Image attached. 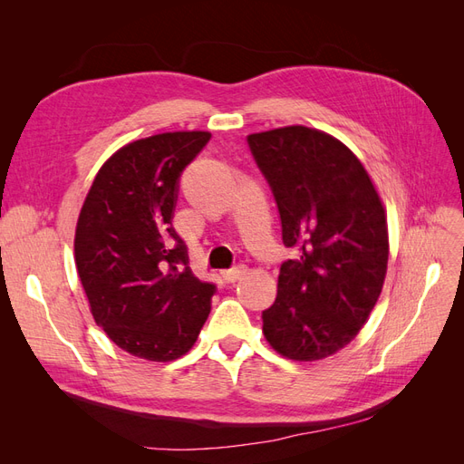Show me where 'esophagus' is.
<instances>
[{"label":"esophagus","mask_w":464,"mask_h":464,"mask_svg":"<svg viewBox=\"0 0 464 464\" xmlns=\"http://www.w3.org/2000/svg\"><path fill=\"white\" fill-rule=\"evenodd\" d=\"M242 275H246V266L244 265H236V266H232V269H228V271H222V280H224V283H236V280L240 278Z\"/></svg>","instance_id":"1"}]
</instances>
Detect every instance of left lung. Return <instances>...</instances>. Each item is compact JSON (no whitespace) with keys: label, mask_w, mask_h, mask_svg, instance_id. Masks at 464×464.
Masks as SVG:
<instances>
[{"label":"left lung","mask_w":464,"mask_h":464,"mask_svg":"<svg viewBox=\"0 0 464 464\" xmlns=\"http://www.w3.org/2000/svg\"><path fill=\"white\" fill-rule=\"evenodd\" d=\"M283 224L298 251L280 265L276 300L263 312L265 339L290 360L344 348L382 294L387 218L362 162L334 137L292 125L247 137Z\"/></svg>","instance_id":"left-lung-1"}]
</instances>
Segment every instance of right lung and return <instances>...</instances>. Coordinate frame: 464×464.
Instances as JSON below:
<instances>
[{"label": "right lung", "mask_w": 464, "mask_h": 464, "mask_svg": "<svg viewBox=\"0 0 464 464\" xmlns=\"http://www.w3.org/2000/svg\"><path fill=\"white\" fill-rule=\"evenodd\" d=\"M210 133H160L125 145L96 174L75 230L77 273L96 325L152 362L198 341L217 285L193 275L172 227L179 178Z\"/></svg>", "instance_id": "add662e5"}]
</instances>
